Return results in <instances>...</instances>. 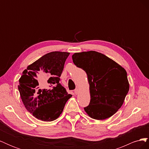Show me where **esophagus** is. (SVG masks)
Here are the masks:
<instances>
[{
	"mask_svg": "<svg viewBox=\"0 0 149 149\" xmlns=\"http://www.w3.org/2000/svg\"><path fill=\"white\" fill-rule=\"evenodd\" d=\"M74 93H75L76 94H78V93H79V89H74Z\"/></svg>",
	"mask_w": 149,
	"mask_h": 149,
	"instance_id": "obj_1",
	"label": "esophagus"
}]
</instances>
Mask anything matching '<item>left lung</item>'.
<instances>
[{
  "label": "left lung",
  "instance_id": "left-lung-1",
  "mask_svg": "<svg viewBox=\"0 0 149 149\" xmlns=\"http://www.w3.org/2000/svg\"><path fill=\"white\" fill-rule=\"evenodd\" d=\"M72 59L88 76L91 100L89 105L84 107L86 112L97 120L114 115L123 105L129 89L125 69L95 51L75 53Z\"/></svg>",
  "mask_w": 149,
  "mask_h": 149
}]
</instances>
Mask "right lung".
Returning a JSON list of instances; mask_svg holds the SVG:
<instances>
[{
  "label": "right lung",
  "instance_id": "add662e5",
  "mask_svg": "<svg viewBox=\"0 0 149 149\" xmlns=\"http://www.w3.org/2000/svg\"><path fill=\"white\" fill-rule=\"evenodd\" d=\"M69 55L68 52L48 53L22 73L18 86L22 101L26 110L39 120L56 119L72 96L60 83Z\"/></svg>",
  "mask_w": 149,
  "mask_h": 149
}]
</instances>
